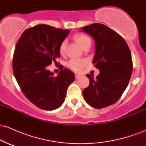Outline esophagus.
<instances>
[{
  "mask_svg": "<svg viewBox=\"0 0 146 146\" xmlns=\"http://www.w3.org/2000/svg\"><path fill=\"white\" fill-rule=\"evenodd\" d=\"M80 75H78V74H75V79H79L80 78Z\"/></svg>",
  "mask_w": 146,
  "mask_h": 146,
  "instance_id": "esophagus-1",
  "label": "esophagus"
}]
</instances>
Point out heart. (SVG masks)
<instances>
[{
    "label": "heart",
    "mask_w": 146,
    "mask_h": 146,
    "mask_svg": "<svg viewBox=\"0 0 146 146\" xmlns=\"http://www.w3.org/2000/svg\"><path fill=\"white\" fill-rule=\"evenodd\" d=\"M75 40H76L77 42L78 43L79 45L81 46L82 48L88 41L90 40V39L86 35L82 34V33H78L76 34L74 37ZM66 41L64 40L61 44L60 45V54H64L65 52V48H66ZM85 64H86V61L82 59H72L68 62L67 65L68 66L71 68V70L74 71L75 72H80L84 66Z\"/></svg>",
    "instance_id": "heart-1"
}]
</instances>
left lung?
Masks as SVG:
<instances>
[{
  "instance_id": "obj_1",
  "label": "left lung",
  "mask_w": 146,
  "mask_h": 146,
  "mask_svg": "<svg viewBox=\"0 0 146 146\" xmlns=\"http://www.w3.org/2000/svg\"><path fill=\"white\" fill-rule=\"evenodd\" d=\"M95 42L93 63L100 70L95 78L87 74L89 86L83 90L86 102L95 108L113 105L121 98L132 72V56L123 38L104 25L94 23L81 28Z\"/></svg>"
}]
</instances>
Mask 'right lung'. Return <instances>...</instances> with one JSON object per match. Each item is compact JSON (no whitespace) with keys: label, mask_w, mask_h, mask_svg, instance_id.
Instances as JSON below:
<instances>
[{"label":"right lung","mask_w":146,"mask_h":146,"mask_svg":"<svg viewBox=\"0 0 146 146\" xmlns=\"http://www.w3.org/2000/svg\"><path fill=\"white\" fill-rule=\"evenodd\" d=\"M70 32L46 25L26 29L15 48L13 71L27 98L42 110H53L62 105L68 86L75 75L65 68L57 77L48 70L60 57V45Z\"/></svg>","instance_id":"add662e5"}]
</instances>
